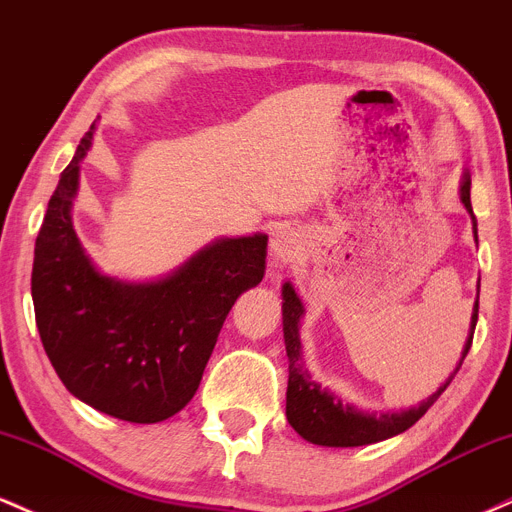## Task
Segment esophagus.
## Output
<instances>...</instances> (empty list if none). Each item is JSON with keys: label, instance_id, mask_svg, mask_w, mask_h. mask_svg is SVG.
Returning <instances> with one entry per match:
<instances>
[{"label": "esophagus", "instance_id": "1", "mask_svg": "<svg viewBox=\"0 0 512 512\" xmlns=\"http://www.w3.org/2000/svg\"><path fill=\"white\" fill-rule=\"evenodd\" d=\"M298 233L293 228H276L269 240V269H279L281 264L291 262L298 255Z\"/></svg>", "mask_w": 512, "mask_h": 512}]
</instances>
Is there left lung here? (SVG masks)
<instances>
[{"instance_id":"1","label":"left lung","mask_w":512,"mask_h":512,"mask_svg":"<svg viewBox=\"0 0 512 512\" xmlns=\"http://www.w3.org/2000/svg\"><path fill=\"white\" fill-rule=\"evenodd\" d=\"M469 190H472V175H469V170H464L460 182V202L464 204V209H467V214L472 216L474 240H477V219H474ZM281 298H284V303H281V315H284V344L286 356H289L286 419H289V424L293 426V431H296L298 436L313 445H325V448H358V445L380 443V440L399 436V433H404L407 428L414 426L416 421L433 407V402L443 395L445 387L452 383L455 373L460 370L464 356L469 354V346H472L474 327H477L479 317L477 298V301H474L472 322H469V337L467 342H464L460 363H457V368L448 375V380H445L431 397H426L419 407L399 411H363L354 407V404L344 402L342 397L334 395V392L313 380V375L308 373V368H305L303 363L301 334H298V325H301L305 308L291 281H286V284L281 286Z\"/></svg>"}]
</instances>
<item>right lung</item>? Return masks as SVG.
Here are the masks:
<instances>
[{
    "instance_id": "add662e5",
    "label": "right lung",
    "mask_w": 512,
    "mask_h": 512,
    "mask_svg": "<svg viewBox=\"0 0 512 512\" xmlns=\"http://www.w3.org/2000/svg\"><path fill=\"white\" fill-rule=\"evenodd\" d=\"M96 122L62 170L35 238V325L76 399L132 424H158L195 397L223 320L262 281L267 236L216 238L154 281L103 274L74 231L79 170Z\"/></svg>"
}]
</instances>
